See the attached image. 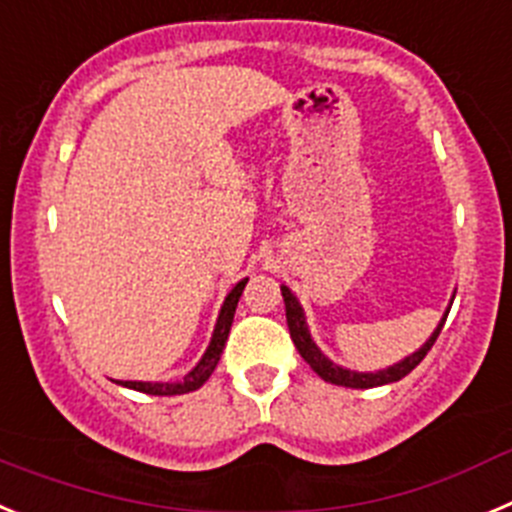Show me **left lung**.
<instances>
[{"label": "left lung", "mask_w": 512, "mask_h": 512, "mask_svg": "<svg viewBox=\"0 0 512 512\" xmlns=\"http://www.w3.org/2000/svg\"><path fill=\"white\" fill-rule=\"evenodd\" d=\"M280 293H283V301H285V319H288L290 339H293L296 349L301 352V357L306 359L308 365H311V370L316 372L321 380L331 382V385H342V388H362V390L377 388V385H388V382H398V380H403L408 372L416 370V365H421V359L426 357L428 349L434 347L436 336H439L441 329H444V321H446V316H449V308H451V306L446 308L444 319L439 321V326L434 329V334L428 336L426 344H423L418 352L408 354V357L400 359V362H395L393 367H385V370L354 372V370H347V367L334 365V362H331V359L326 357L319 347H316V342H313L311 334H308L306 316H303L301 303H298V298L290 293L288 285H280Z\"/></svg>", "instance_id": "8db88e82"}]
</instances>
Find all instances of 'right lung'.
Instances as JSON below:
<instances>
[{
    "instance_id": "1",
    "label": "right lung",
    "mask_w": 512,
    "mask_h": 512,
    "mask_svg": "<svg viewBox=\"0 0 512 512\" xmlns=\"http://www.w3.org/2000/svg\"><path fill=\"white\" fill-rule=\"evenodd\" d=\"M247 278L239 280L232 290H229V296L224 298V306L219 311V319H216L214 334H211V342L206 347L204 357L199 359V365L193 367L183 380L178 382H142V380H114L117 385H124V388H132L137 393H147V395H183L191 393V390H199L206 380L211 377V372L216 370L219 365V357L224 352V344H227L229 329H232L234 321V311H237L239 296H242V290H245Z\"/></svg>"
}]
</instances>
